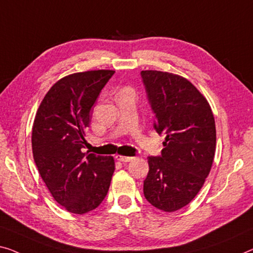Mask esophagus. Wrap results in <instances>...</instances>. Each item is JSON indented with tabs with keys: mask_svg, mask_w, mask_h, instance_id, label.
Here are the masks:
<instances>
[{
	"mask_svg": "<svg viewBox=\"0 0 253 253\" xmlns=\"http://www.w3.org/2000/svg\"><path fill=\"white\" fill-rule=\"evenodd\" d=\"M116 159L118 161H122V163H129L130 160H133L131 157H126V156H122V154H116Z\"/></svg>",
	"mask_w": 253,
	"mask_h": 253,
	"instance_id": "esophagus-1",
	"label": "esophagus"
}]
</instances>
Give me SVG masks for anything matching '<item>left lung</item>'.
Masks as SVG:
<instances>
[{
    "instance_id": "left-lung-1",
    "label": "left lung",
    "mask_w": 253,
    "mask_h": 253,
    "mask_svg": "<svg viewBox=\"0 0 253 253\" xmlns=\"http://www.w3.org/2000/svg\"><path fill=\"white\" fill-rule=\"evenodd\" d=\"M154 128L165 134L160 157H149L143 192L157 209L187 206L208 177L216 151V125L208 101L179 75L143 70Z\"/></svg>"
}]
</instances>
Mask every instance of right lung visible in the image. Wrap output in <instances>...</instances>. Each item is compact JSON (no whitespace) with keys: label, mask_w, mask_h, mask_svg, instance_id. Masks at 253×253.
<instances>
[{"label":"right lung","mask_w":253,"mask_h":253,"mask_svg":"<svg viewBox=\"0 0 253 253\" xmlns=\"http://www.w3.org/2000/svg\"><path fill=\"white\" fill-rule=\"evenodd\" d=\"M114 70L68 75L55 83L36 112L32 148L52 197L71 213L83 214L103 201L115 171L112 157L83 153L89 111Z\"/></svg>","instance_id":"right-lung-1"}]
</instances>
